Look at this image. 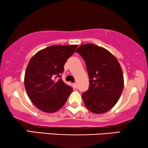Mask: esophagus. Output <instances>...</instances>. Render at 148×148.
<instances>
[{
  "instance_id": "34e87169",
  "label": "esophagus",
  "mask_w": 148,
  "mask_h": 148,
  "mask_svg": "<svg viewBox=\"0 0 148 148\" xmlns=\"http://www.w3.org/2000/svg\"><path fill=\"white\" fill-rule=\"evenodd\" d=\"M73 86H74L75 88H77V83H74Z\"/></svg>"
}]
</instances>
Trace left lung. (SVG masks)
Returning a JSON list of instances; mask_svg holds the SVG:
<instances>
[{
  "label": "left lung",
  "instance_id": "1",
  "mask_svg": "<svg viewBox=\"0 0 148 148\" xmlns=\"http://www.w3.org/2000/svg\"><path fill=\"white\" fill-rule=\"evenodd\" d=\"M76 52L86 62L90 79V88L82 94L85 106L95 114L108 112L118 102L124 87L120 64L108 50L94 44L80 46Z\"/></svg>",
  "mask_w": 148,
  "mask_h": 148
}]
</instances>
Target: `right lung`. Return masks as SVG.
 Instances as JSON below:
<instances>
[{
  "label": "right lung",
  "instance_id": "right-lung-1",
  "mask_svg": "<svg viewBox=\"0 0 148 148\" xmlns=\"http://www.w3.org/2000/svg\"><path fill=\"white\" fill-rule=\"evenodd\" d=\"M77 45H53L38 51L30 59L25 73L24 84L32 102L48 113L60 110L73 88L60 78L64 65L75 52Z\"/></svg>",
  "mask_w": 148,
  "mask_h": 148
}]
</instances>
